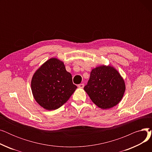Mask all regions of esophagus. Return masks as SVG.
<instances>
[{"instance_id":"34e87169","label":"esophagus","mask_w":152,"mask_h":152,"mask_svg":"<svg viewBox=\"0 0 152 152\" xmlns=\"http://www.w3.org/2000/svg\"><path fill=\"white\" fill-rule=\"evenodd\" d=\"M84 84H79L78 86H77V87H79V88H83V87H84Z\"/></svg>"}]
</instances>
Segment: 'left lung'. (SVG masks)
Wrapping results in <instances>:
<instances>
[{
    "mask_svg": "<svg viewBox=\"0 0 152 152\" xmlns=\"http://www.w3.org/2000/svg\"><path fill=\"white\" fill-rule=\"evenodd\" d=\"M84 89L94 104L106 110L116 106L122 100L126 84L115 68L102 65L92 69Z\"/></svg>",
    "mask_w": 152,
    "mask_h": 152,
    "instance_id": "8db88e82",
    "label": "left lung"
}]
</instances>
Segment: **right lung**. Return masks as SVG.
Returning a JSON list of instances; mask_svg holds the SVG:
<instances>
[{
  "label": "right lung",
  "mask_w": 152,
  "mask_h": 152,
  "mask_svg": "<svg viewBox=\"0 0 152 152\" xmlns=\"http://www.w3.org/2000/svg\"><path fill=\"white\" fill-rule=\"evenodd\" d=\"M31 87L34 99L47 110L58 109L65 103L77 86L66 70L63 61L57 58L47 60L34 73Z\"/></svg>",
  "instance_id": "right-lung-1"
}]
</instances>
